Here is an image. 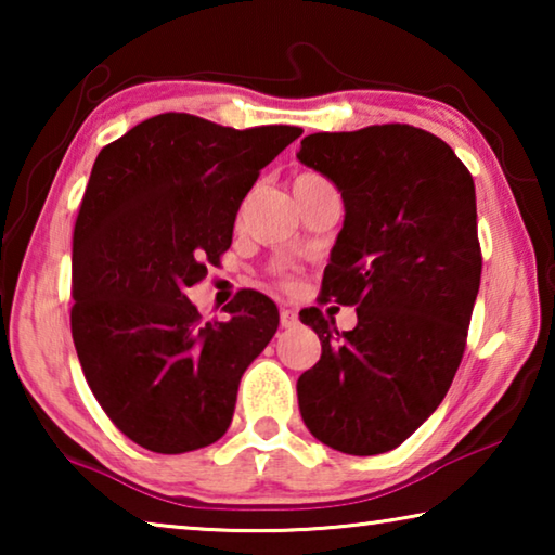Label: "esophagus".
Masks as SVG:
<instances>
[{"mask_svg": "<svg viewBox=\"0 0 555 555\" xmlns=\"http://www.w3.org/2000/svg\"><path fill=\"white\" fill-rule=\"evenodd\" d=\"M298 323V313L294 308H281V327H294Z\"/></svg>", "mask_w": 555, "mask_h": 555, "instance_id": "1", "label": "esophagus"}]
</instances>
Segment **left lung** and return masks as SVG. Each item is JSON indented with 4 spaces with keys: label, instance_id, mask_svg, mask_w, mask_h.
<instances>
[{
    "label": "left lung",
    "instance_id": "left-lung-1",
    "mask_svg": "<svg viewBox=\"0 0 555 555\" xmlns=\"http://www.w3.org/2000/svg\"><path fill=\"white\" fill-rule=\"evenodd\" d=\"M343 195L321 296L357 325L306 308L321 360L298 377L308 430L347 455L401 446L438 409L480 291L475 183L443 139L409 125L308 134L296 154Z\"/></svg>",
    "mask_w": 555,
    "mask_h": 555
}]
</instances>
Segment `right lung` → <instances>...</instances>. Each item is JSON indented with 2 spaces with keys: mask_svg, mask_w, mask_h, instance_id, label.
<instances>
[{
  "mask_svg": "<svg viewBox=\"0 0 555 555\" xmlns=\"http://www.w3.org/2000/svg\"><path fill=\"white\" fill-rule=\"evenodd\" d=\"M300 134L166 112L98 154L73 234L70 331L92 393L137 446L188 453L230 428L279 311L244 291L230 321L203 323L185 288L218 264L244 195Z\"/></svg>",
  "mask_w": 555,
  "mask_h": 555,
  "instance_id": "obj_1",
  "label": "right lung"
}]
</instances>
